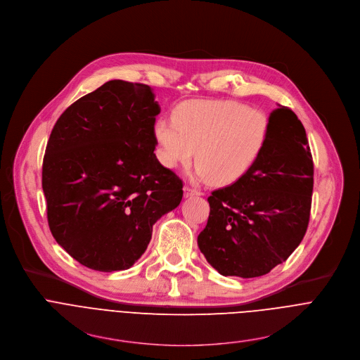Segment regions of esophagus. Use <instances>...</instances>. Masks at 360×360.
<instances>
[{"label":"esophagus","instance_id":"1","mask_svg":"<svg viewBox=\"0 0 360 360\" xmlns=\"http://www.w3.org/2000/svg\"><path fill=\"white\" fill-rule=\"evenodd\" d=\"M183 190H184V195H186V197H193V195H200V194H202L198 190L191 188V187H188V186H184Z\"/></svg>","mask_w":360,"mask_h":360}]
</instances>
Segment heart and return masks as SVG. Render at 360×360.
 <instances>
[{
  "mask_svg": "<svg viewBox=\"0 0 360 360\" xmlns=\"http://www.w3.org/2000/svg\"><path fill=\"white\" fill-rule=\"evenodd\" d=\"M174 123H154L158 157L167 169L188 166L195 176L226 186L242 179L259 157L269 122L264 112L231 100H190L177 105Z\"/></svg>",
  "mask_w": 360,
  "mask_h": 360,
  "instance_id": "obj_1",
  "label": "heart"
}]
</instances>
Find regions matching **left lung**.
Wrapping results in <instances>:
<instances>
[{
    "instance_id": "obj_1",
    "label": "left lung",
    "mask_w": 360,
    "mask_h": 360,
    "mask_svg": "<svg viewBox=\"0 0 360 360\" xmlns=\"http://www.w3.org/2000/svg\"><path fill=\"white\" fill-rule=\"evenodd\" d=\"M313 162L306 131L288 107L269 115L264 146L250 170L207 198L197 245L223 276L259 277L300 245L310 216Z\"/></svg>"
}]
</instances>
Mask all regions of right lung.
Masks as SVG:
<instances>
[{"label": "right lung", "mask_w": 360, "mask_h": 360, "mask_svg": "<svg viewBox=\"0 0 360 360\" xmlns=\"http://www.w3.org/2000/svg\"><path fill=\"white\" fill-rule=\"evenodd\" d=\"M160 111L151 87L111 79L71 104L51 131L43 163L49 226L89 269H130L153 224L181 202V180L154 154Z\"/></svg>", "instance_id": "obj_1"}]
</instances>
